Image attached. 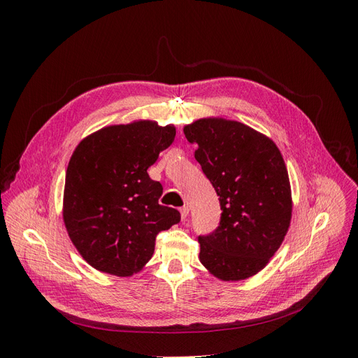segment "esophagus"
<instances>
[{"label": "esophagus", "mask_w": 358, "mask_h": 358, "mask_svg": "<svg viewBox=\"0 0 358 358\" xmlns=\"http://www.w3.org/2000/svg\"><path fill=\"white\" fill-rule=\"evenodd\" d=\"M188 213H189L188 206H183V208H180V216H182L183 221H185V220L188 218Z\"/></svg>", "instance_id": "1"}]
</instances>
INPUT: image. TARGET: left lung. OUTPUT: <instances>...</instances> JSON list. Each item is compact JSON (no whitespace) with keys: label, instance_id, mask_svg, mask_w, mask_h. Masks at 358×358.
Listing matches in <instances>:
<instances>
[{"label":"left lung","instance_id":"obj_1","mask_svg":"<svg viewBox=\"0 0 358 358\" xmlns=\"http://www.w3.org/2000/svg\"><path fill=\"white\" fill-rule=\"evenodd\" d=\"M194 157L220 196L221 222L200 236V263L225 282L263 270L282 245L292 213L285 161L266 134L208 116L183 127Z\"/></svg>","mask_w":358,"mask_h":358}]
</instances>
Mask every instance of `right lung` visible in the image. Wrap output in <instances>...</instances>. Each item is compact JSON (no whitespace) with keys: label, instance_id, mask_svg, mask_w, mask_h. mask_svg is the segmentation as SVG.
<instances>
[{"label":"right lung","instance_id":"right-lung-1","mask_svg":"<svg viewBox=\"0 0 358 358\" xmlns=\"http://www.w3.org/2000/svg\"><path fill=\"white\" fill-rule=\"evenodd\" d=\"M175 136V125L137 119L96 129L73 150L62 220L82 258L99 272H140L154 255L157 234L180 221L176 209L158 203L162 187L148 175Z\"/></svg>","mask_w":358,"mask_h":358}]
</instances>
